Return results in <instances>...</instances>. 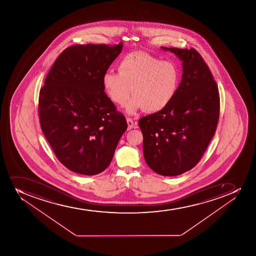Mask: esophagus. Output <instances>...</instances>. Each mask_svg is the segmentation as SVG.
I'll use <instances>...</instances> for the list:
<instances>
[{
  "label": "esophagus",
  "mask_w": 256,
  "mask_h": 256,
  "mask_svg": "<svg viewBox=\"0 0 256 256\" xmlns=\"http://www.w3.org/2000/svg\"><path fill=\"white\" fill-rule=\"evenodd\" d=\"M126 122H128V130H132V128H136L134 122L132 121V118H126Z\"/></svg>",
  "instance_id": "34e87169"
}]
</instances>
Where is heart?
Returning a JSON list of instances; mask_svg holds the SVG:
<instances>
[{
	"label": "heart",
	"mask_w": 256,
	"mask_h": 256,
	"mask_svg": "<svg viewBox=\"0 0 256 256\" xmlns=\"http://www.w3.org/2000/svg\"><path fill=\"white\" fill-rule=\"evenodd\" d=\"M118 74L108 71L102 76L104 91L114 104L126 105V112L134 114L144 108L156 112L165 108L177 94L180 71L172 61H161L142 52H135L122 58Z\"/></svg>",
	"instance_id": "heart-1"
}]
</instances>
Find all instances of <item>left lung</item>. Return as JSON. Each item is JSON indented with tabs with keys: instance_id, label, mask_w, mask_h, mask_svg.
<instances>
[{
	"instance_id": "obj_1",
	"label": "left lung",
	"mask_w": 256,
	"mask_h": 256,
	"mask_svg": "<svg viewBox=\"0 0 256 256\" xmlns=\"http://www.w3.org/2000/svg\"><path fill=\"white\" fill-rule=\"evenodd\" d=\"M161 49L182 62V79L172 102L161 111L141 118L138 125L148 167L162 176H177L197 164L216 134L220 95L196 50Z\"/></svg>"
}]
</instances>
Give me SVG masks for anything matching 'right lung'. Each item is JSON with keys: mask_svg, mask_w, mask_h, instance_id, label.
Here are the masks:
<instances>
[{"mask_svg": "<svg viewBox=\"0 0 256 256\" xmlns=\"http://www.w3.org/2000/svg\"><path fill=\"white\" fill-rule=\"evenodd\" d=\"M122 46L120 42L68 48L40 90V128L59 161L79 174L106 170L128 128L102 86V76Z\"/></svg>", "mask_w": 256, "mask_h": 256, "instance_id": "1", "label": "right lung"}]
</instances>
